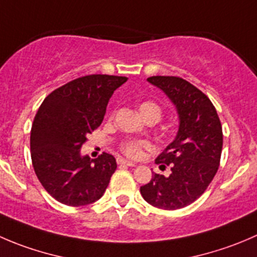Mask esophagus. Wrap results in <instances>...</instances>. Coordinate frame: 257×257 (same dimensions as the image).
Segmentation results:
<instances>
[{"label":"esophagus","instance_id":"esophagus-1","mask_svg":"<svg viewBox=\"0 0 257 257\" xmlns=\"http://www.w3.org/2000/svg\"><path fill=\"white\" fill-rule=\"evenodd\" d=\"M118 164H120V166H128V167L136 166V163H133V162L131 161H126V159H123V158H118Z\"/></svg>","mask_w":257,"mask_h":257}]
</instances>
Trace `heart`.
<instances>
[{
  "instance_id": "1",
  "label": "heart",
  "mask_w": 257,
  "mask_h": 257,
  "mask_svg": "<svg viewBox=\"0 0 257 257\" xmlns=\"http://www.w3.org/2000/svg\"><path fill=\"white\" fill-rule=\"evenodd\" d=\"M139 111L144 119H154L156 121H158L162 118V109L159 108L158 104L153 103V101H143L139 104ZM148 144L146 142L125 141L120 144V149L125 156L131 157V158H138L142 154L143 148H146Z\"/></svg>"
}]
</instances>
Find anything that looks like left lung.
I'll use <instances>...</instances> for the list:
<instances>
[{
    "label": "left lung",
    "mask_w": 257,
    "mask_h": 257,
    "mask_svg": "<svg viewBox=\"0 0 257 257\" xmlns=\"http://www.w3.org/2000/svg\"><path fill=\"white\" fill-rule=\"evenodd\" d=\"M147 80L161 89L176 105L179 126L174 141L157 157L169 176L153 173L141 193L149 205L178 210L195 202L212 182L220 166L222 126L216 108L206 94L177 76H151Z\"/></svg>",
    "instance_id": "8db88e82"
}]
</instances>
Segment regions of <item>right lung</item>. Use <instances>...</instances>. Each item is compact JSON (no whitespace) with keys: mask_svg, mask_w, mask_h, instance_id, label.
Returning <instances> with one entry per match:
<instances>
[{"mask_svg":"<svg viewBox=\"0 0 257 257\" xmlns=\"http://www.w3.org/2000/svg\"><path fill=\"white\" fill-rule=\"evenodd\" d=\"M128 79L114 75L78 78L45 98L30 136L35 173L50 196L79 207L104 195L116 162L111 154L96 159L81 156L86 136L103 121L114 90Z\"/></svg>","mask_w":257,"mask_h":257,"instance_id":"1","label":"right lung"}]
</instances>
